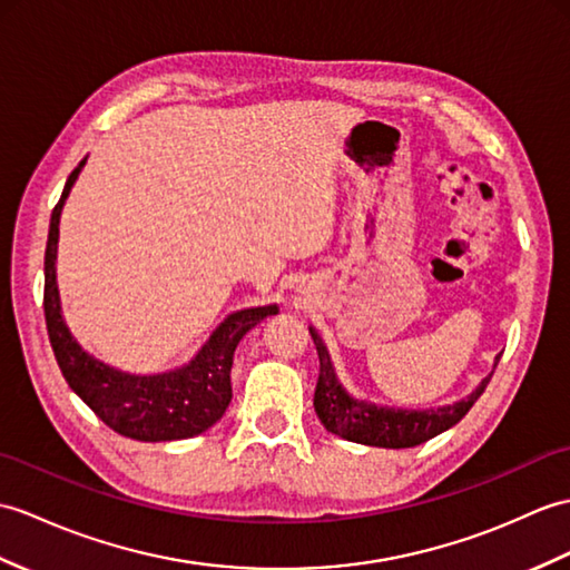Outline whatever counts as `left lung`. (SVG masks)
<instances>
[{"instance_id": "left-lung-1", "label": "left lung", "mask_w": 570, "mask_h": 570, "mask_svg": "<svg viewBox=\"0 0 570 570\" xmlns=\"http://www.w3.org/2000/svg\"><path fill=\"white\" fill-rule=\"evenodd\" d=\"M311 337L315 342L317 360H321V376H317L315 386V413L321 417L323 428L333 432L342 440H350L356 444L366 446H383V449H407L417 446L422 442L432 440V436L446 432L454 428L456 422L464 417L471 405L481 399L491 376H485L475 391H471L466 399L454 401L440 407L428 410H407V407H389L376 405L368 401H360L347 393L342 386L335 364L330 360V352L325 347L323 337L317 335V330L311 325ZM500 362V354L495 356V364Z\"/></svg>"}]
</instances>
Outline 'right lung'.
I'll return each instance as SVG.
<instances>
[{
    "instance_id": "add662e5",
    "label": "right lung",
    "mask_w": 570,
    "mask_h": 570,
    "mask_svg": "<svg viewBox=\"0 0 570 570\" xmlns=\"http://www.w3.org/2000/svg\"><path fill=\"white\" fill-rule=\"evenodd\" d=\"M87 163H79L65 181L58 206L52 208L48 245H46V294L43 311L50 347L65 381L82 399L97 417L114 432L138 442L189 440L206 432L223 417L233 399L230 368L237 342L267 315L279 313V306H257L230 313L210 333L191 362L160 374H130L91 356L72 337L60 308L58 291V237L62 206Z\"/></svg>"
}]
</instances>
